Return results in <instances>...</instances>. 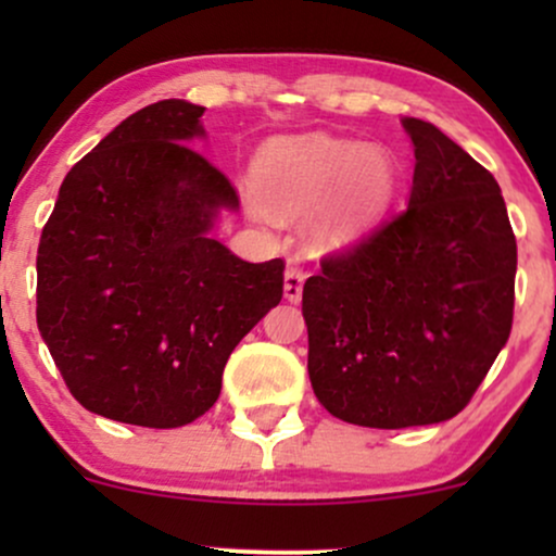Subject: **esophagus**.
<instances>
[{
  "label": "esophagus",
  "mask_w": 556,
  "mask_h": 556,
  "mask_svg": "<svg viewBox=\"0 0 556 556\" xmlns=\"http://www.w3.org/2000/svg\"><path fill=\"white\" fill-rule=\"evenodd\" d=\"M303 279L305 274L295 264H290L285 269V298L290 303H300V298H303Z\"/></svg>",
  "instance_id": "1"
}]
</instances>
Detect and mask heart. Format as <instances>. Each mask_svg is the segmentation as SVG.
Masks as SVG:
<instances>
[{"label":"heart","mask_w":556,"mask_h":556,"mask_svg":"<svg viewBox=\"0 0 556 556\" xmlns=\"http://www.w3.org/2000/svg\"><path fill=\"white\" fill-rule=\"evenodd\" d=\"M253 180L256 193L245 195L253 219L311 214L308 242L337 253L358 245L387 219L402 188V167L387 146L305 132L269 140L258 151Z\"/></svg>","instance_id":"obj_1"}]
</instances>
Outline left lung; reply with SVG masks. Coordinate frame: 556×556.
<instances>
[{
    "label": "left lung",
    "instance_id": "obj_1",
    "mask_svg": "<svg viewBox=\"0 0 556 556\" xmlns=\"http://www.w3.org/2000/svg\"><path fill=\"white\" fill-rule=\"evenodd\" d=\"M402 127L407 208L303 285L314 394L368 429L455 418L513 329L518 245L500 185L439 127Z\"/></svg>",
    "mask_w": 556,
    "mask_h": 556
}]
</instances>
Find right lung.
Listing matches in <instances>:
<instances>
[{
  "instance_id": "add662e5",
  "label": "right lung",
  "mask_w": 556,
  "mask_h": 556,
  "mask_svg": "<svg viewBox=\"0 0 556 556\" xmlns=\"http://www.w3.org/2000/svg\"><path fill=\"white\" fill-rule=\"evenodd\" d=\"M203 106L156 101L67 172L38 242L36 321L86 410L146 429L193 424L227 358L282 300V258L212 238L235 188L198 151Z\"/></svg>"
}]
</instances>
